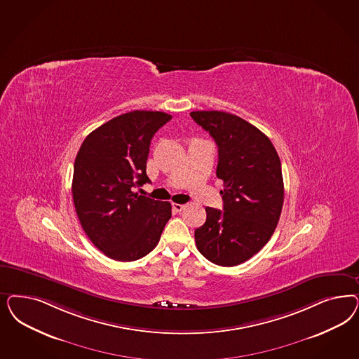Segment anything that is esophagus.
<instances>
[{
    "label": "esophagus",
    "mask_w": 359,
    "mask_h": 359,
    "mask_svg": "<svg viewBox=\"0 0 359 359\" xmlns=\"http://www.w3.org/2000/svg\"><path fill=\"white\" fill-rule=\"evenodd\" d=\"M172 206H173V210L175 212H181L186 208L185 205H180V203H173Z\"/></svg>",
    "instance_id": "34e87169"
}]
</instances>
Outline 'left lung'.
Returning <instances> with one entry per match:
<instances>
[{"mask_svg":"<svg viewBox=\"0 0 359 359\" xmlns=\"http://www.w3.org/2000/svg\"><path fill=\"white\" fill-rule=\"evenodd\" d=\"M190 116L218 145L217 177L223 211L206 208L196 230L198 251L214 264L239 266L257 254L278 226L284 202L281 162L271 140L239 116L196 111Z\"/></svg>","mask_w":359,"mask_h":359,"instance_id":"obj_1","label":"left lung"}]
</instances>
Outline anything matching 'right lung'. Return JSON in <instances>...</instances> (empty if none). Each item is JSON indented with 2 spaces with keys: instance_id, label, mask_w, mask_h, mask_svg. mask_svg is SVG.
<instances>
[{
  "instance_id": "obj_1",
  "label": "right lung",
  "mask_w": 359,
  "mask_h": 359,
  "mask_svg": "<svg viewBox=\"0 0 359 359\" xmlns=\"http://www.w3.org/2000/svg\"><path fill=\"white\" fill-rule=\"evenodd\" d=\"M172 116L132 111L96 128L74 163L72 198L81 227L105 256L133 262L149 254L172 217L169 202L132 191L151 180V140Z\"/></svg>"
}]
</instances>
